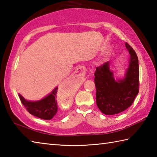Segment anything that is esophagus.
I'll use <instances>...</instances> for the list:
<instances>
[{
  "instance_id": "esophagus-1",
  "label": "esophagus",
  "mask_w": 157,
  "mask_h": 157,
  "mask_svg": "<svg viewBox=\"0 0 157 157\" xmlns=\"http://www.w3.org/2000/svg\"><path fill=\"white\" fill-rule=\"evenodd\" d=\"M82 69V67L78 68V69L75 70V71L74 72V73H75L76 75H78V76H83V75H84V74H83V73H84L81 71ZM83 70H84V69H83Z\"/></svg>"
}]
</instances>
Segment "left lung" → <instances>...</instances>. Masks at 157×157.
Masks as SVG:
<instances>
[{
    "mask_svg": "<svg viewBox=\"0 0 157 157\" xmlns=\"http://www.w3.org/2000/svg\"><path fill=\"white\" fill-rule=\"evenodd\" d=\"M129 52V66L124 78L115 80L109 69V62L96 68L94 83L96 105L105 115H111L124 111L134 102L139 92V65L137 55L125 42Z\"/></svg>",
    "mask_w": 157,
    "mask_h": 157,
    "instance_id": "8db88e82",
    "label": "left lung"
}]
</instances>
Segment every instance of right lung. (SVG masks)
<instances>
[{
  "mask_svg": "<svg viewBox=\"0 0 157 157\" xmlns=\"http://www.w3.org/2000/svg\"><path fill=\"white\" fill-rule=\"evenodd\" d=\"M58 88H55L51 94L38 101H28L19 94V98L27 111L35 117L45 120H51L57 112L56 98Z\"/></svg>",
  "mask_w": 157,
  "mask_h": 157,
  "instance_id": "obj_1",
  "label": "right lung"
}]
</instances>
